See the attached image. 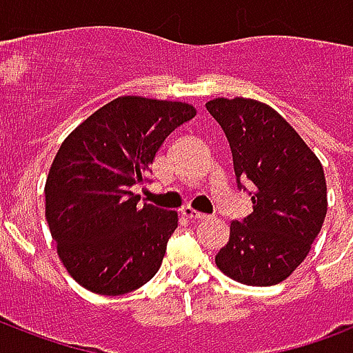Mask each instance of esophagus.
I'll return each mask as SVG.
<instances>
[{"label":"esophagus","instance_id":"esophagus-1","mask_svg":"<svg viewBox=\"0 0 353 353\" xmlns=\"http://www.w3.org/2000/svg\"><path fill=\"white\" fill-rule=\"evenodd\" d=\"M181 214L185 216V218H188V220H205V218H209V216H207V214L196 212V210L190 209V207H185V209L181 210Z\"/></svg>","mask_w":353,"mask_h":353}]
</instances>
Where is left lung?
Masks as SVG:
<instances>
[{"label":"left lung","mask_w":353,"mask_h":353,"mask_svg":"<svg viewBox=\"0 0 353 353\" xmlns=\"http://www.w3.org/2000/svg\"><path fill=\"white\" fill-rule=\"evenodd\" d=\"M207 110L229 141L238 188L252 201L251 214L231 223L216 265L245 285L279 284L304 262L326 218L323 165L268 104L214 99Z\"/></svg>","instance_id":"1"}]
</instances>
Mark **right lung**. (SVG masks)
Wrapping results in <instances>:
<instances>
[{
	"label": "right lung",
	"mask_w": 353,
	"mask_h": 353,
	"mask_svg": "<svg viewBox=\"0 0 353 353\" xmlns=\"http://www.w3.org/2000/svg\"><path fill=\"white\" fill-rule=\"evenodd\" d=\"M196 115L185 102L119 97L69 133L46 181V218L69 274L99 295H124L161 268L176 210L137 207L155 152Z\"/></svg>",
	"instance_id": "1"
}]
</instances>
